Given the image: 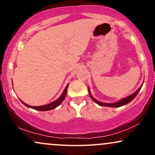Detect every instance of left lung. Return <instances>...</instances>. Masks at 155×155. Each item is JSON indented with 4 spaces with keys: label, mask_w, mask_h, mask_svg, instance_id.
Wrapping results in <instances>:
<instances>
[{
    "label": "left lung",
    "mask_w": 155,
    "mask_h": 155,
    "mask_svg": "<svg viewBox=\"0 0 155 155\" xmlns=\"http://www.w3.org/2000/svg\"><path fill=\"white\" fill-rule=\"evenodd\" d=\"M143 85V84H142ZM141 86L138 89V90H136V92H134V93H133L132 95L127 96V97H124V98H122L121 99L120 101H117V102H115V103H111V104H108V103H103V102H101V101H98L97 100H96L95 98H94L93 97H92L91 92L90 91V88H88V91H89V95H90V97H91V99L93 101H95L97 104H98L99 106H107V107H120V106H124V105H126L128 103L130 102V101H132L133 99L136 97V96L138 95V93L139 92L140 90L141 89Z\"/></svg>",
    "instance_id": "8db88e82"
}]
</instances>
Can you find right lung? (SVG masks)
<instances>
[{
  "mask_svg": "<svg viewBox=\"0 0 155 155\" xmlns=\"http://www.w3.org/2000/svg\"><path fill=\"white\" fill-rule=\"evenodd\" d=\"M68 85H69V84H68V85L66 87H65V88L64 89V91L63 92V93H62V95L60 96L59 98L57 99L56 101H53V102H51L49 104L44 105V106H29V105L26 104L25 103L23 102L22 101H21V100L20 101H21V102H22V104L25 105V106H26L27 107H28V108H33V109L38 110V111H49V110L54 109V108L58 107V106H59V105L64 101L65 96H66V93H67L68 87Z\"/></svg>",
  "mask_w": 155,
  "mask_h": 155,
  "instance_id": "add662e5",
  "label": "right lung"
}]
</instances>
